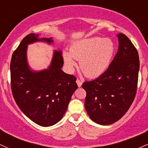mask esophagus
Here are the masks:
<instances>
[{
  "mask_svg": "<svg viewBox=\"0 0 148 148\" xmlns=\"http://www.w3.org/2000/svg\"><path fill=\"white\" fill-rule=\"evenodd\" d=\"M76 84H77V85H78V87H79V88L81 87V86H82V82H81V81L78 79H77V80H76Z\"/></svg>",
  "mask_w": 148,
  "mask_h": 148,
  "instance_id": "obj_1",
  "label": "esophagus"
}]
</instances>
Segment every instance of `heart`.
I'll return each mask as SVG.
<instances>
[{
    "label": "heart",
    "instance_id": "1",
    "mask_svg": "<svg viewBox=\"0 0 148 148\" xmlns=\"http://www.w3.org/2000/svg\"><path fill=\"white\" fill-rule=\"evenodd\" d=\"M115 51V45L110 39L90 37L74 42L69 48V53H63V58L70 71L75 67V60H79L80 69L84 75L97 78L108 68Z\"/></svg>",
    "mask_w": 148,
    "mask_h": 148
}]
</instances>
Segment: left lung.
<instances>
[{"mask_svg":"<svg viewBox=\"0 0 148 148\" xmlns=\"http://www.w3.org/2000/svg\"><path fill=\"white\" fill-rule=\"evenodd\" d=\"M118 51L107 70L82 87L86 92L85 108L90 119L111 125L123 116L136 94L140 62L136 49L126 35H117Z\"/></svg>","mask_w":148,"mask_h":148,"instance_id":"8db88e82","label":"left lung"}]
</instances>
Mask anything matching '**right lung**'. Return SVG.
<instances>
[{"label": "right lung", "mask_w": 148, "mask_h": 148, "mask_svg": "<svg viewBox=\"0 0 148 148\" xmlns=\"http://www.w3.org/2000/svg\"><path fill=\"white\" fill-rule=\"evenodd\" d=\"M30 33L22 40L10 63L11 88L18 108L32 121L42 127L56 124L63 117L73 93L78 88L74 76L62 70L61 51H55L47 69L35 72L27 62V48L36 42L53 43L52 38H39Z\"/></svg>", "instance_id": "add662e5"}]
</instances>
